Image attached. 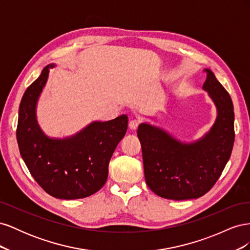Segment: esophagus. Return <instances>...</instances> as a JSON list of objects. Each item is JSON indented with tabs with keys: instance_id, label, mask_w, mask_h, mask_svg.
Listing matches in <instances>:
<instances>
[{
	"instance_id": "34e87169",
	"label": "esophagus",
	"mask_w": 250,
	"mask_h": 250,
	"mask_svg": "<svg viewBox=\"0 0 250 250\" xmlns=\"http://www.w3.org/2000/svg\"><path fill=\"white\" fill-rule=\"evenodd\" d=\"M139 125H140V121L138 120H131L129 122V128L131 130H137Z\"/></svg>"
}]
</instances>
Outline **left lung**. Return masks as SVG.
<instances>
[{
	"mask_svg": "<svg viewBox=\"0 0 250 250\" xmlns=\"http://www.w3.org/2000/svg\"><path fill=\"white\" fill-rule=\"evenodd\" d=\"M203 89L217 107L214 125L194 143H181L161 128L142 123L144 173L151 191L166 199L199 198L208 193L228 164L234 142L233 105L229 94L208 69Z\"/></svg>",
	"mask_w": 250,
	"mask_h": 250,
	"instance_id": "obj_1",
	"label": "left lung"
}]
</instances>
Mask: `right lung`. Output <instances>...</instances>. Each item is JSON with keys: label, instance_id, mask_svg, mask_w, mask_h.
Returning a JSON list of instances; mask_svg holds the SVG:
<instances>
[{"label": "right lung", "instance_id": "obj_1", "mask_svg": "<svg viewBox=\"0 0 250 250\" xmlns=\"http://www.w3.org/2000/svg\"><path fill=\"white\" fill-rule=\"evenodd\" d=\"M43 67L20 104L17 139L28 170L44 191L59 199H79L95 194L105 185L108 164L127 131L128 118L93 122L65 139H51L36 120V104L49 76Z\"/></svg>", "mask_w": 250, "mask_h": 250}]
</instances>
